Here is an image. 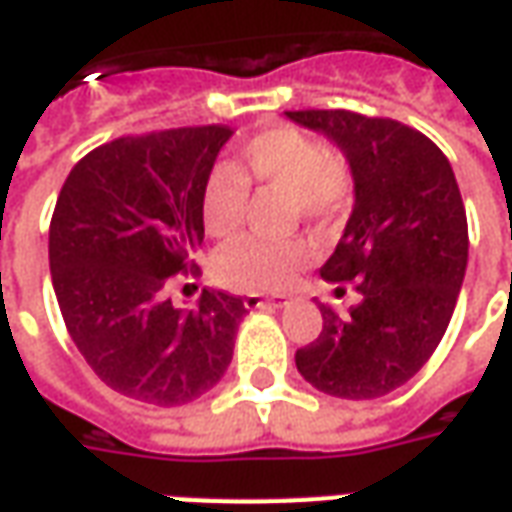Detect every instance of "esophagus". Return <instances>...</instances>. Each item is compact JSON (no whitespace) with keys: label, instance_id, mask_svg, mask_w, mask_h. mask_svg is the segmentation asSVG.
Segmentation results:
<instances>
[{"label":"esophagus","instance_id":"34e87169","mask_svg":"<svg viewBox=\"0 0 512 512\" xmlns=\"http://www.w3.org/2000/svg\"><path fill=\"white\" fill-rule=\"evenodd\" d=\"M288 301L282 299V296H246L244 307L246 310H279V307H285Z\"/></svg>","mask_w":512,"mask_h":512}]
</instances>
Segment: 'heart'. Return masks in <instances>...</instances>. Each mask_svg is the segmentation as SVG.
<instances>
[{
    "label": "heart",
    "mask_w": 512,
    "mask_h": 512,
    "mask_svg": "<svg viewBox=\"0 0 512 512\" xmlns=\"http://www.w3.org/2000/svg\"><path fill=\"white\" fill-rule=\"evenodd\" d=\"M249 183L288 191L293 213L326 222L351 200L354 178L343 156L301 128L274 126L255 134L235 158L233 167H216L202 186V224L208 235L227 238L241 230L249 211ZM304 241H266L241 235L213 255V274L238 290L268 293L290 288L310 263Z\"/></svg>",
    "instance_id": "1"
}]
</instances>
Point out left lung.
Segmentation results:
<instances>
[{"instance_id": "8db88e82", "label": "left lung", "mask_w": 512, "mask_h": 512, "mask_svg": "<svg viewBox=\"0 0 512 512\" xmlns=\"http://www.w3.org/2000/svg\"><path fill=\"white\" fill-rule=\"evenodd\" d=\"M288 117L329 136L351 164L354 211L321 277L362 293L348 315L321 304L323 329L296 351V367L326 395H389L436 351L461 293L469 227L455 172L428 136L389 117L348 109Z\"/></svg>"}]
</instances>
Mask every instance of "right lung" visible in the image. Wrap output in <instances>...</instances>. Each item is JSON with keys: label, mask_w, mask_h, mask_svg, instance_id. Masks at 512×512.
Segmentation results:
<instances>
[{"label": "right lung", "mask_w": 512, "mask_h": 512, "mask_svg": "<svg viewBox=\"0 0 512 512\" xmlns=\"http://www.w3.org/2000/svg\"><path fill=\"white\" fill-rule=\"evenodd\" d=\"M227 126L120 136L71 169L49 227L62 321L95 376L150 406H183L219 384L233 359L244 299L202 290L194 310L167 299L197 274L202 186Z\"/></svg>", "instance_id": "right-lung-1"}]
</instances>
